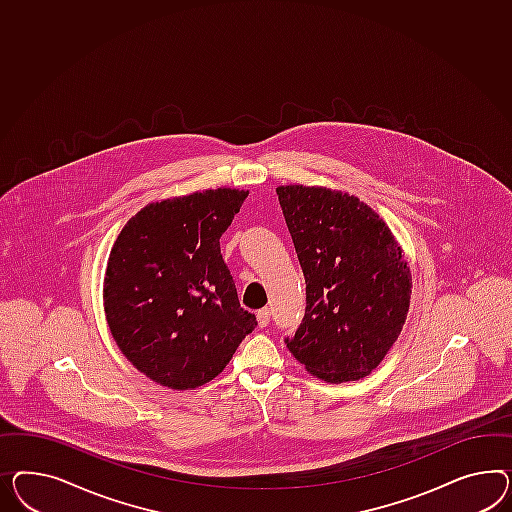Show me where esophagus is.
<instances>
[{
  "label": "esophagus",
  "instance_id": "34e87169",
  "mask_svg": "<svg viewBox=\"0 0 512 512\" xmlns=\"http://www.w3.org/2000/svg\"><path fill=\"white\" fill-rule=\"evenodd\" d=\"M257 320H259V326H261V328H266V326L270 324V309H268V307L259 309V311H257Z\"/></svg>",
  "mask_w": 512,
  "mask_h": 512
}]
</instances>
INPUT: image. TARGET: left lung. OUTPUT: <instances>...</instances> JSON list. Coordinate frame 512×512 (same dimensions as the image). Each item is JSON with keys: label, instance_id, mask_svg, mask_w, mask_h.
Segmentation results:
<instances>
[{"label": "left lung", "instance_id": "obj_1", "mask_svg": "<svg viewBox=\"0 0 512 512\" xmlns=\"http://www.w3.org/2000/svg\"><path fill=\"white\" fill-rule=\"evenodd\" d=\"M305 277V315L285 345L326 382L360 380L397 341L412 274L384 220L354 195L279 186Z\"/></svg>", "mask_w": 512, "mask_h": 512}]
</instances>
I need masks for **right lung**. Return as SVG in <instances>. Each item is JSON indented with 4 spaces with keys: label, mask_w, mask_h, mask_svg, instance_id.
<instances>
[{
    "label": "right lung",
    "mask_w": 512,
    "mask_h": 512,
    "mask_svg": "<svg viewBox=\"0 0 512 512\" xmlns=\"http://www.w3.org/2000/svg\"><path fill=\"white\" fill-rule=\"evenodd\" d=\"M248 192L218 188L141 208L117 236L104 277L115 343L171 389L216 378L257 318L240 307L220 238Z\"/></svg>",
    "instance_id": "1"
}]
</instances>
